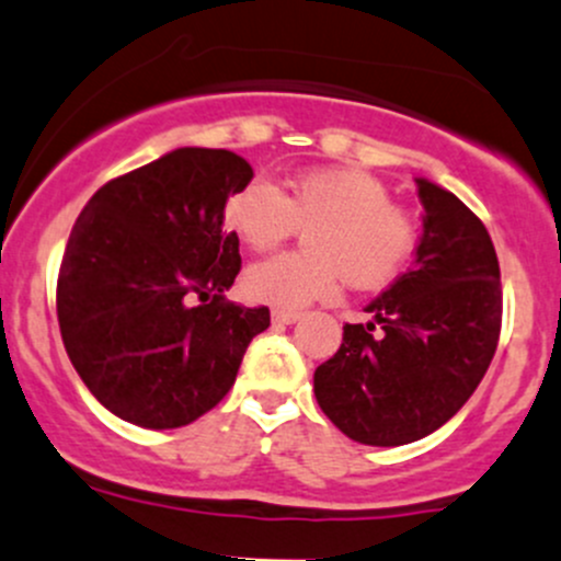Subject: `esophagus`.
Returning <instances> with one entry per match:
<instances>
[{
	"instance_id": "esophagus-1",
	"label": "esophagus",
	"mask_w": 561,
	"mask_h": 561,
	"mask_svg": "<svg viewBox=\"0 0 561 561\" xmlns=\"http://www.w3.org/2000/svg\"><path fill=\"white\" fill-rule=\"evenodd\" d=\"M271 320L276 325H293V322L300 320V311H290V309H274L271 311Z\"/></svg>"
}]
</instances>
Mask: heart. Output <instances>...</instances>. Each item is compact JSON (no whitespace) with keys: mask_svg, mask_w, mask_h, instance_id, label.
I'll return each mask as SVG.
<instances>
[{"mask_svg":"<svg viewBox=\"0 0 561 561\" xmlns=\"http://www.w3.org/2000/svg\"><path fill=\"white\" fill-rule=\"evenodd\" d=\"M226 226L252 250H271L300 228L309 252H279L244 271L247 298L276 309H300L330 298L339 279L357 290H379L398 279L420 244V222L392 204L379 176L355 169H314L293 176L287 191L255 176L222 206Z\"/></svg>","mask_w":561,"mask_h":561,"instance_id":"heart-1","label":"heart"}]
</instances>
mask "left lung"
Listing matches in <instances>:
<instances>
[{"instance_id": "left-lung-1", "label": "left lung", "mask_w": 561, "mask_h": 561, "mask_svg": "<svg viewBox=\"0 0 561 561\" xmlns=\"http://www.w3.org/2000/svg\"><path fill=\"white\" fill-rule=\"evenodd\" d=\"M424 206L414 268L344 325L314 370V394L344 435L403 446L446 424L492 363L503 322L500 263L486 228L457 196L416 180Z\"/></svg>"}]
</instances>
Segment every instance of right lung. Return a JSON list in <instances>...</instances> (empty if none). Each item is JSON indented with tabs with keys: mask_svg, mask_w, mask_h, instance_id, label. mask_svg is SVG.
Here are the masks:
<instances>
[{
	"mask_svg": "<svg viewBox=\"0 0 561 561\" xmlns=\"http://www.w3.org/2000/svg\"><path fill=\"white\" fill-rule=\"evenodd\" d=\"M250 180L252 167L231 150L180 147L110 180L75 220L58 328L80 379L121 420L147 430L196 422L271 325L268 306L222 296L241 271L222 206Z\"/></svg>",
	"mask_w": 561,
	"mask_h": 561,
	"instance_id": "add662e5",
	"label": "right lung"
}]
</instances>
